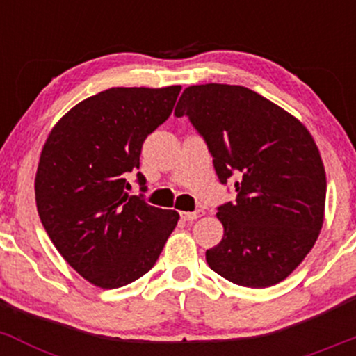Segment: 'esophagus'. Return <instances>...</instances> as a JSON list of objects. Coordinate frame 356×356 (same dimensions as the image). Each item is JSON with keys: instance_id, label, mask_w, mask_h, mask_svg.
Returning <instances> with one entry per match:
<instances>
[{"instance_id": "esophagus-1", "label": "esophagus", "mask_w": 356, "mask_h": 356, "mask_svg": "<svg viewBox=\"0 0 356 356\" xmlns=\"http://www.w3.org/2000/svg\"><path fill=\"white\" fill-rule=\"evenodd\" d=\"M201 216H204V211L202 209H195L192 212H181V218L184 220H194L197 218H201Z\"/></svg>"}]
</instances>
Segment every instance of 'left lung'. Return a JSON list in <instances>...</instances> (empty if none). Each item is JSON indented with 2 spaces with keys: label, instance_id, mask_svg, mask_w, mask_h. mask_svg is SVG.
Instances as JSON below:
<instances>
[{
  "label": "left lung",
  "instance_id": "left-lung-1",
  "mask_svg": "<svg viewBox=\"0 0 356 356\" xmlns=\"http://www.w3.org/2000/svg\"><path fill=\"white\" fill-rule=\"evenodd\" d=\"M174 113L204 138L220 184L236 177V201L218 207L224 238L206 251L209 268L246 288L283 281L312 251L325 216L326 175L312 134L239 85L187 87Z\"/></svg>",
  "mask_w": 356,
  "mask_h": 356
}]
</instances>
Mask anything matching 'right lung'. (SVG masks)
Instances as JSON below:
<instances>
[{
	"label": "right lung",
	"mask_w": 356,
	"mask_h": 356,
	"mask_svg": "<svg viewBox=\"0 0 356 356\" xmlns=\"http://www.w3.org/2000/svg\"><path fill=\"white\" fill-rule=\"evenodd\" d=\"M181 87L108 88L75 105L53 127L35 179L48 238L70 266L104 289L150 271L177 226L175 211L130 195L127 175L142 144L172 113ZM140 191L145 177L137 172Z\"/></svg>",
	"instance_id": "obj_1"
}]
</instances>
